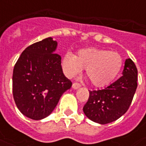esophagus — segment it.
<instances>
[{
  "mask_svg": "<svg viewBox=\"0 0 146 146\" xmlns=\"http://www.w3.org/2000/svg\"><path fill=\"white\" fill-rule=\"evenodd\" d=\"M80 87V84L79 83H73V88L74 89H77L79 88Z\"/></svg>",
  "mask_w": 146,
  "mask_h": 146,
  "instance_id": "esophagus-1",
  "label": "esophagus"
}]
</instances>
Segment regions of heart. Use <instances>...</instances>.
<instances>
[{
    "instance_id": "1",
    "label": "heart",
    "mask_w": 146,
    "mask_h": 146,
    "mask_svg": "<svg viewBox=\"0 0 146 146\" xmlns=\"http://www.w3.org/2000/svg\"><path fill=\"white\" fill-rule=\"evenodd\" d=\"M64 72L69 77L86 69V76L95 87H103L115 79L123 66L121 55L116 51L89 48L81 49L77 54L66 53L62 62Z\"/></svg>"
}]
</instances>
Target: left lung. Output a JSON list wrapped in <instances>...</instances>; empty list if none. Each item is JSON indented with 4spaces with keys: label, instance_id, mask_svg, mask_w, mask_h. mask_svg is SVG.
Listing matches in <instances>:
<instances>
[{
    "label": "left lung",
    "instance_id": "left-lung-1",
    "mask_svg": "<svg viewBox=\"0 0 146 146\" xmlns=\"http://www.w3.org/2000/svg\"><path fill=\"white\" fill-rule=\"evenodd\" d=\"M122 74L104 89L89 91L88 100L83 108L88 118L106 124L119 119L127 111L138 86V70L131 58L126 59Z\"/></svg>",
    "mask_w": 146,
    "mask_h": 146
}]
</instances>
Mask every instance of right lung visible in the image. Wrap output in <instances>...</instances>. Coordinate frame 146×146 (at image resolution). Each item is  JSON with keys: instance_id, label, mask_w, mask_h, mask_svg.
Masks as SVG:
<instances>
[{"instance_id": "add662e5", "label": "right lung", "mask_w": 146, "mask_h": 146, "mask_svg": "<svg viewBox=\"0 0 146 146\" xmlns=\"http://www.w3.org/2000/svg\"><path fill=\"white\" fill-rule=\"evenodd\" d=\"M57 42L48 37L27 47L13 70L12 92L21 113L39 120L49 116L61 96L72 86L54 53Z\"/></svg>"}]
</instances>
